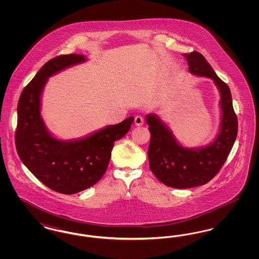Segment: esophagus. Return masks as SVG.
Masks as SVG:
<instances>
[{
    "mask_svg": "<svg viewBox=\"0 0 259 259\" xmlns=\"http://www.w3.org/2000/svg\"><path fill=\"white\" fill-rule=\"evenodd\" d=\"M134 122H135L136 126H142L144 124V117L141 115H137Z\"/></svg>",
    "mask_w": 259,
    "mask_h": 259,
    "instance_id": "34e87169",
    "label": "esophagus"
}]
</instances>
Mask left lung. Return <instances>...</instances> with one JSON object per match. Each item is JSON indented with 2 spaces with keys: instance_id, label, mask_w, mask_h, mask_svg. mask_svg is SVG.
I'll return each mask as SVG.
<instances>
[{
  "instance_id": "left-lung-1",
  "label": "left lung",
  "mask_w": 259,
  "mask_h": 259,
  "mask_svg": "<svg viewBox=\"0 0 259 259\" xmlns=\"http://www.w3.org/2000/svg\"><path fill=\"white\" fill-rule=\"evenodd\" d=\"M189 72L213 79L221 91L222 127L215 141L204 148H183L172 132L155 115H148L150 143L149 168L162 184L175 188H191L209 183L227 159L238 133V119L228 85L222 81L206 58L198 51L183 54Z\"/></svg>"
}]
</instances>
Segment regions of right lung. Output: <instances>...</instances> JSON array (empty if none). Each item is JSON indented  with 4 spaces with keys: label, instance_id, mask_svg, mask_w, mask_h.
Wrapping results in <instances>:
<instances>
[{
    "label": "right lung",
    "instance_id": "1",
    "mask_svg": "<svg viewBox=\"0 0 259 259\" xmlns=\"http://www.w3.org/2000/svg\"><path fill=\"white\" fill-rule=\"evenodd\" d=\"M84 60L74 53L50 59L24 87L17 106L15 147L20 159L39 182L68 195L98 183L109 166L114 142L128 133L134 121L131 116L75 142L50 135L39 113L42 87L50 75Z\"/></svg>",
    "mask_w": 259,
    "mask_h": 259
}]
</instances>
